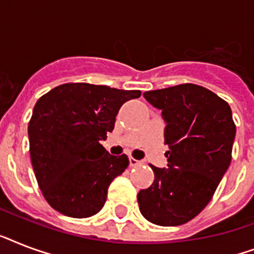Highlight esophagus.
Wrapping results in <instances>:
<instances>
[{
	"label": "esophagus",
	"mask_w": 254,
	"mask_h": 254,
	"mask_svg": "<svg viewBox=\"0 0 254 254\" xmlns=\"http://www.w3.org/2000/svg\"><path fill=\"white\" fill-rule=\"evenodd\" d=\"M129 165H130L131 167H134V166H139V165H142V162H141V161H138V159H135V158H133V157H130V158H129Z\"/></svg>",
	"instance_id": "1"
}]
</instances>
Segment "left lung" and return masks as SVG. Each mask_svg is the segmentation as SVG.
I'll return each instance as SVG.
<instances>
[{
  "instance_id": "1",
  "label": "left lung",
  "mask_w": 254,
  "mask_h": 254,
  "mask_svg": "<svg viewBox=\"0 0 254 254\" xmlns=\"http://www.w3.org/2000/svg\"><path fill=\"white\" fill-rule=\"evenodd\" d=\"M166 121L167 169L151 166L154 182L137 195L153 224H185L205 208L232 159L236 125L228 103L201 85L185 83L143 93Z\"/></svg>"
}]
</instances>
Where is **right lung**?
Here are the masks:
<instances>
[{"mask_svg": "<svg viewBox=\"0 0 254 254\" xmlns=\"http://www.w3.org/2000/svg\"><path fill=\"white\" fill-rule=\"evenodd\" d=\"M141 96L89 83L58 85L38 100L29 121L30 157L46 201L65 216H93L108 187L129 165L100 141L113 130L124 103Z\"/></svg>", "mask_w": 254, "mask_h": 254, "instance_id": "obj_1", "label": "right lung"}]
</instances>
